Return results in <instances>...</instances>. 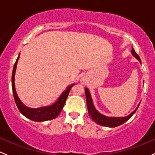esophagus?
Instances as JSON below:
<instances>
[{
	"label": "esophagus",
	"mask_w": 155,
	"mask_h": 155,
	"mask_svg": "<svg viewBox=\"0 0 155 155\" xmlns=\"http://www.w3.org/2000/svg\"><path fill=\"white\" fill-rule=\"evenodd\" d=\"M81 82H82V84H86V81H85L84 78L81 79Z\"/></svg>",
	"instance_id": "34e87169"
}]
</instances>
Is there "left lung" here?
Returning <instances> with one entry per match:
<instances>
[{"label": "left lung", "instance_id": "left-lung-1", "mask_svg": "<svg viewBox=\"0 0 155 155\" xmlns=\"http://www.w3.org/2000/svg\"><path fill=\"white\" fill-rule=\"evenodd\" d=\"M132 54L135 58H136V59L138 60V61H139L140 63L141 62L139 56L137 54V53L135 52V51L134 50L133 48H132ZM85 95H86L87 106L89 116H91L92 120L94 121L97 124L101 125V126H106V127H116V126H120V125L123 124L124 123H126V121L129 120V119L132 117V115L135 113V111L137 110V109H138V106H139L140 104H138V106L136 107V109H135L132 113H131L129 116H125V117H110V116H107L101 114V113H100L97 110H96V108L94 106V104H93L91 93H90L89 90H88L87 88H85Z\"/></svg>", "mask_w": 155, "mask_h": 155}]
</instances>
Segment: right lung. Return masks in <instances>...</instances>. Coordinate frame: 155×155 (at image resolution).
I'll return each instance as SVG.
<instances>
[{"mask_svg":"<svg viewBox=\"0 0 155 155\" xmlns=\"http://www.w3.org/2000/svg\"><path fill=\"white\" fill-rule=\"evenodd\" d=\"M20 54H19L18 58H17L15 64H14L12 73V90L13 94H14V101H15L16 104H17V108H18V110H20V112L23 116H26L28 119H31V120L35 121V122H43V121L51 120V119L56 118L59 115V113H61V110H62L63 107H64V104H65V101L67 100L69 92H70L72 87L74 85V84L68 87L67 89L58 97V101L54 104H53L52 105L48 106V107H39V108L36 109L29 108V107H26L20 101L18 96H17V91H16L15 89V83H14V76H15L16 69H17V62H18L19 58H20Z\"/></svg>","mask_w":155,"mask_h":155,"instance_id":"right-lung-1","label":"right lung"}]
</instances>
